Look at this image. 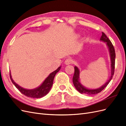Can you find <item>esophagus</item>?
<instances>
[{"label":"esophagus","instance_id":"1","mask_svg":"<svg viewBox=\"0 0 126 126\" xmlns=\"http://www.w3.org/2000/svg\"><path fill=\"white\" fill-rule=\"evenodd\" d=\"M72 60L70 59V58H68V59H66L65 60V61L64 62V63L65 65H69V64H71V63H72Z\"/></svg>","mask_w":126,"mask_h":126}]
</instances>
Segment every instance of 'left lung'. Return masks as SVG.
<instances>
[{
  "mask_svg": "<svg viewBox=\"0 0 126 126\" xmlns=\"http://www.w3.org/2000/svg\"><path fill=\"white\" fill-rule=\"evenodd\" d=\"M100 41H102L103 42L106 43V46L108 49L109 56H110V68H111V74L110 77H109V79L102 86L98 88L95 89H91L87 88L84 85H83L80 82L79 79V74L80 71L79 68L76 66H74L75 72L74 74L73 78V82L75 88L77 91H79L80 94H85L87 95H95L97 94L98 93H100L101 91H102L106 87L109 83L110 82L111 79L112 78V76L114 74V71H115V58H116V54H115V51L114 47L111 43V41L109 40V39L107 38L106 35L105 34L104 32H102V35H101V38L100 39Z\"/></svg>",
  "mask_w": 126,
  "mask_h": 126,
  "instance_id": "obj_1",
  "label": "left lung"
}]
</instances>
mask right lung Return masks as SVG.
I'll return each instance as SVG.
<instances>
[{
  "instance_id": "right-lung-1",
  "label": "right lung",
  "mask_w": 126,
  "mask_h": 126,
  "mask_svg": "<svg viewBox=\"0 0 126 126\" xmlns=\"http://www.w3.org/2000/svg\"><path fill=\"white\" fill-rule=\"evenodd\" d=\"M61 68V66H59L57 70L50 73L38 87L33 89H31V90L23 88L16 83L12 78L11 72H10V78L12 83L22 94L31 98H39L46 96L50 92L52 88L53 83L54 77L56 74L60 70Z\"/></svg>"
}]
</instances>
